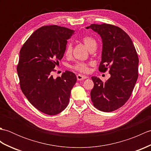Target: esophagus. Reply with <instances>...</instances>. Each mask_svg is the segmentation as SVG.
<instances>
[{"label": "esophagus", "instance_id": "obj_1", "mask_svg": "<svg viewBox=\"0 0 151 151\" xmlns=\"http://www.w3.org/2000/svg\"><path fill=\"white\" fill-rule=\"evenodd\" d=\"M76 78H77L78 81H83V80L87 78L88 76H84V75H80V74H78V75H76Z\"/></svg>", "mask_w": 151, "mask_h": 151}]
</instances>
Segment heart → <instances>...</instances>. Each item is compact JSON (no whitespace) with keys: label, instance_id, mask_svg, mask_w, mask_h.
<instances>
[{"label":"heart","instance_id":"heart-1","mask_svg":"<svg viewBox=\"0 0 151 151\" xmlns=\"http://www.w3.org/2000/svg\"><path fill=\"white\" fill-rule=\"evenodd\" d=\"M82 42L88 48V49L90 51L93 49H97V43L93 37L89 36H85L82 38ZM72 52V45L71 43H68L66 45L65 50V54L67 56H69ZM74 68L76 70H79V71L82 73H86L88 70V65L87 63L84 62H78L75 65Z\"/></svg>","mask_w":151,"mask_h":151}]
</instances>
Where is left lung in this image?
<instances>
[{"label":"left lung","instance_id":"obj_1","mask_svg":"<svg viewBox=\"0 0 151 151\" xmlns=\"http://www.w3.org/2000/svg\"><path fill=\"white\" fill-rule=\"evenodd\" d=\"M91 28L101 36L102 42L101 72L110 69V77L103 82L92 76L94 87L91 99L98 110L110 112L117 110L129 100L138 78V56L128 35L121 28L108 24H92Z\"/></svg>","mask_w":151,"mask_h":151}]
</instances>
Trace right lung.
<instances>
[{
	"instance_id": "1",
	"label": "right lung",
	"mask_w": 151,
	"mask_h": 151,
	"mask_svg": "<svg viewBox=\"0 0 151 151\" xmlns=\"http://www.w3.org/2000/svg\"><path fill=\"white\" fill-rule=\"evenodd\" d=\"M74 33L57 25L42 27L34 32L19 52L17 71L21 90L35 108L45 114L56 115L69 104L75 74L66 70L56 79L51 74Z\"/></svg>"
}]
</instances>
